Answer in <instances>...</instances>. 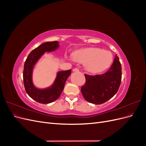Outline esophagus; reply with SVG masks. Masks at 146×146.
Masks as SVG:
<instances>
[{
    "mask_svg": "<svg viewBox=\"0 0 146 146\" xmlns=\"http://www.w3.org/2000/svg\"><path fill=\"white\" fill-rule=\"evenodd\" d=\"M73 71L74 72H78L79 71V69L78 68H75L73 69Z\"/></svg>",
    "mask_w": 146,
    "mask_h": 146,
    "instance_id": "esophagus-1",
    "label": "esophagus"
}]
</instances>
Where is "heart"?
<instances>
[{
    "label": "heart",
    "instance_id": "1",
    "mask_svg": "<svg viewBox=\"0 0 146 146\" xmlns=\"http://www.w3.org/2000/svg\"><path fill=\"white\" fill-rule=\"evenodd\" d=\"M74 58L77 62L86 64L88 70L92 73L104 71L109 67L112 61L111 53L95 47L78 50L74 54Z\"/></svg>",
    "mask_w": 146,
    "mask_h": 146
}]
</instances>
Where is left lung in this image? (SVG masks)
Masks as SVG:
<instances>
[{"mask_svg": "<svg viewBox=\"0 0 146 146\" xmlns=\"http://www.w3.org/2000/svg\"><path fill=\"white\" fill-rule=\"evenodd\" d=\"M86 82L81 92L85 99L90 103L100 105L108 101L116 94L122 79L121 64L116 55L108 71L90 76L85 74Z\"/></svg>", "mask_w": 146, "mask_h": 146, "instance_id": "1", "label": "left lung"}]
</instances>
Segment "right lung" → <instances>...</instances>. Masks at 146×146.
I'll return each instance as SVG.
<instances>
[{
  "mask_svg": "<svg viewBox=\"0 0 146 146\" xmlns=\"http://www.w3.org/2000/svg\"><path fill=\"white\" fill-rule=\"evenodd\" d=\"M58 47V41L43 43L31 52L25 61L23 80L25 91L31 98L39 103L49 104L58 99L64 89L66 80L71 74L70 69L58 72L53 85L44 90L37 89L33 85L32 76L34 65L45 52L54 51Z\"/></svg>",
  "mask_w": 146,
  "mask_h": 146,
  "instance_id": "obj_1",
  "label": "right lung"
}]
</instances>
